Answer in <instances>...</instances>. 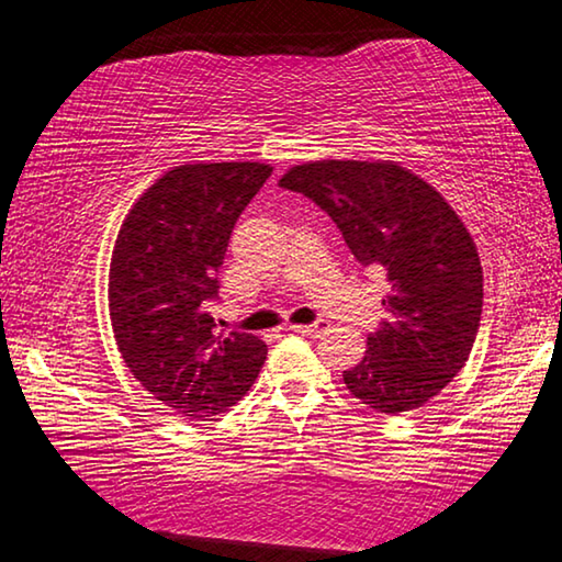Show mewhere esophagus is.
Returning a JSON list of instances; mask_svg holds the SVG:
<instances>
[{"instance_id":"1","label":"esophagus","mask_w":562,"mask_h":562,"mask_svg":"<svg viewBox=\"0 0 562 562\" xmlns=\"http://www.w3.org/2000/svg\"><path fill=\"white\" fill-rule=\"evenodd\" d=\"M295 334H303L307 338H321L323 334H328L330 330V323L328 321H318V323H311V326H292Z\"/></svg>"}]
</instances>
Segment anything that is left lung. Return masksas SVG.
Listing matches in <instances>:
<instances>
[{
  "label": "left lung",
  "mask_w": 562,
  "mask_h": 562,
  "mask_svg": "<svg viewBox=\"0 0 562 562\" xmlns=\"http://www.w3.org/2000/svg\"><path fill=\"white\" fill-rule=\"evenodd\" d=\"M321 205L359 265L384 272L386 318L344 371L376 413L423 407L465 367L484 303V272L469 228L448 201L392 160H315L280 178Z\"/></svg>",
  "instance_id": "left-lung-1"
}]
</instances>
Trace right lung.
I'll use <instances>...</instances> for the list:
<instances>
[{
	"label": "right lung",
	"mask_w": 562,
	"mask_h": 562,
	"mask_svg": "<svg viewBox=\"0 0 562 562\" xmlns=\"http://www.w3.org/2000/svg\"><path fill=\"white\" fill-rule=\"evenodd\" d=\"M272 168L265 162L178 165L126 213L109 267V315L134 379L188 420L226 413L262 369L251 334H213L232 228Z\"/></svg>",
	"instance_id": "right-lung-1"
}]
</instances>
